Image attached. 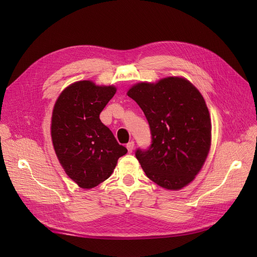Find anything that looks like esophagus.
<instances>
[{"label":"esophagus","instance_id":"34e87169","mask_svg":"<svg viewBox=\"0 0 257 257\" xmlns=\"http://www.w3.org/2000/svg\"><path fill=\"white\" fill-rule=\"evenodd\" d=\"M126 149H127L128 153H132V151H133V149H134V142L133 141L126 144Z\"/></svg>","mask_w":257,"mask_h":257}]
</instances>
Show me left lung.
<instances>
[{
  "mask_svg": "<svg viewBox=\"0 0 257 257\" xmlns=\"http://www.w3.org/2000/svg\"><path fill=\"white\" fill-rule=\"evenodd\" d=\"M127 95L142 108L150 126L151 145L135 152L144 172L162 188L182 189L203 167L211 144L203 95L178 77L135 84Z\"/></svg>",
  "mask_w": 257,
  "mask_h": 257,
  "instance_id": "left-lung-1",
  "label": "left lung"
}]
</instances>
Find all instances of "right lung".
Returning a JSON list of instances; mask_svg holds the SVG:
<instances>
[{
    "label": "right lung",
    "instance_id": "right-lung-1",
    "mask_svg": "<svg viewBox=\"0 0 257 257\" xmlns=\"http://www.w3.org/2000/svg\"><path fill=\"white\" fill-rule=\"evenodd\" d=\"M115 88L83 80L67 87L57 99L51 137L57 157L67 176L82 189H92L110 177L127 149L118 144L99 113Z\"/></svg>",
    "mask_w": 257,
    "mask_h": 257
}]
</instances>
